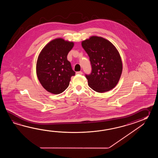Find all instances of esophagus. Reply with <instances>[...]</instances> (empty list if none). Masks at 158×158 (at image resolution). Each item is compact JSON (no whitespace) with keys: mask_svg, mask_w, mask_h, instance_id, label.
Segmentation results:
<instances>
[{"mask_svg":"<svg viewBox=\"0 0 158 158\" xmlns=\"http://www.w3.org/2000/svg\"><path fill=\"white\" fill-rule=\"evenodd\" d=\"M76 74H82V72H81V71H79V72H76Z\"/></svg>","mask_w":158,"mask_h":158,"instance_id":"34e87169","label":"esophagus"}]
</instances>
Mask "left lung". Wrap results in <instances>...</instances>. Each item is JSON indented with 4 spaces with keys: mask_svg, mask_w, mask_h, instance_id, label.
<instances>
[{
    "mask_svg": "<svg viewBox=\"0 0 158 158\" xmlns=\"http://www.w3.org/2000/svg\"><path fill=\"white\" fill-rule=\"evenodd\" d=\"M82 46L90 61V74H85L89 87L98 93L114 88L123 71L120 55L110 41L102 37L93 36L82 41Z\"/></svg>",
    "mask_w": 158,
    "mask_h": 158,
    "instance_id": "1",
    "label": "left lung"
}]
</instances>
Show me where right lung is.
Wrapping results in <instances>:
<instances>
[{
	"label": "right lung",
	"instance_id": "1",
	"mask_svg": "<svg viewBox=\"0 0 158 158\" xmlns=\"http://www.w3.org/2000/svg\"><path fill=\"white\" fill-rule=\"evenodd\" d=\"M73 42L58 38L51 40L40 52L37 63V74L42 86L48 92L58 94L69 86L75 75L67 55Z\"/></svg>",
	"mask_w": 158,
	"mask_h": 158
}]
</instances>
